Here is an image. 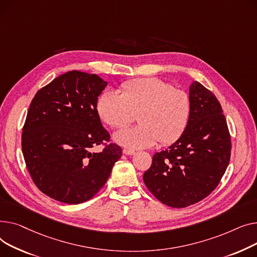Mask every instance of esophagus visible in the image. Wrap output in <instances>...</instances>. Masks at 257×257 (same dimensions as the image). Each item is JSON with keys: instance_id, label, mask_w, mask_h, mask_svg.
<instances>
[{"instance_id": "esophagus-1", "label": "esophagus", "mask_w": 257, "mask_h": 257, "mask_svg": "<svg viewBox=\"0 0 257 257\" xmlns=\"http://www.w3.org/2000/svg\"><path fill=\"white\" fill-rule=\"evenodd\" d=\"M123 154L126 156H134V155H136V152L132 149H123Z\"/></svg>"}]
</instances>
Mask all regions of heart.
<instances>
[{
	"label": "heart",
	"instance_id": "heart-1",
	"mask_svg": "<svg viewBox=\"0 0 257 257\" xmlns=\"http://www.w3.org/2000/svg\"><path fill=\"white\" fill-rule=\"evenodd\" d=\"M102 121L119 128L130 123L138 112L140 124L114 134V141L132 149L148 148L159 141L163 145L175 142L185 133L191 117L192 103L183 90L157 78L130 81L121 85L120 93L105 90L97 100Z\"/></svg>",
	"mask_w": 257,
	"mask_h": 257
}]
</instances>
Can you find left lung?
<instances>
[{"label": "left lung", "instance_id": "1", "mask_svg": "<svg viewBox=\"0 0 257 257\" xmlns=\"http://www.w3.org/2000/svg\"><path fill=\"white\" fill-rule=\"evenodd\" d=\"M189 124L167 149L153 157L144 173L147 189L164 204L186 207L212 193L230 160L231 140L217 97L199 82L189 89Z\"/></svg>", "mask_w": 257, "mask_h": 257}]
</instances>
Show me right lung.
Here are the masks:
<instances>
[{
    "mask_svg": "<svg viewBox=\"0 0 257 257\" xmlns=\"http://www.w3.org/2000/svg\"><path fill=\"white\" fill-rule=\"evenodd\" d=\"M96 74L72 70L59 75L35 94L22 135L24 159L37 188L68 204L92 198L107 182L122 149L110 140L97 112L107 87Z\"/></svg>",
    "mask_w": 257,
    "mask_h": 257,
    "instance_id": "right-lung-1",
    "label": "right lung"
}]
</instances>
